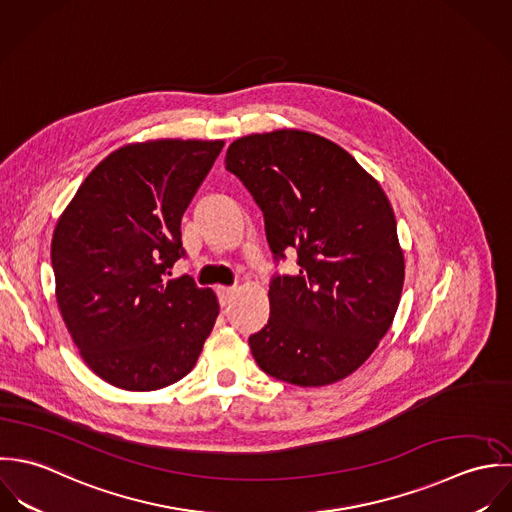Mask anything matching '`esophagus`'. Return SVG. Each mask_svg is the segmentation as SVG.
Masks as SVG:
<instances>
[{"label":"esophagus","instance_id":"esophagus-1","mask_svg":"<svg viewBox=\"0 0 512 512\" xmlns=\"http://www.w3.org/2000/svg\"><path fill=\"white\" fill-rule=\"evenodd\" d=\"M217 297H219V305L227 307L235 297V289H217Z\"/></svg>","mask_w":512,"mask_h":512}]
</instances>
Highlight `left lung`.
<instances>
[{
	"label": "left lung",
	"mask_w": 512,
	"mask_h": 512,
	"mask_svg": "<svg viewBox=\"0 0 512 512\" xmlns=\"http://www.w3.org/2000/svg\"><path fill=\"white\" fill-rule=\"evenodd\" d=\"M225 170L263 211L275 265L299 257L297 275L271 279V316L249 336L255 362L303 388L346 378L392 326L404 289L386 194L346 150L303 130L235 140Z\"/></svg>",
	"instance_id": "1"
}]
</instances>
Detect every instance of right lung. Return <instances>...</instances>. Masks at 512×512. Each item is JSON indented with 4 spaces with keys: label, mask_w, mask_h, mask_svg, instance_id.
Returning <instances> with one entry per match:
<instances>
[{
    "label": "right lung",
    "mask_w": 512,
    "mask_h": 512,
    "mask_svg": "<svg viewBox=\"0 0 512 512\" xmlns=\"http://www.w3.org/2000/svg\"><path fill=\"white\" fill-rule=\"evenodd\" d=\"M221 148V140L118 148L57 221V305L87 366L116 388L152 392L182 380L215 324L213 291L170 275L186 257L182 215Z\"/></svg>",
    "instance_id": "right-lung-1"
}]
</instances>
